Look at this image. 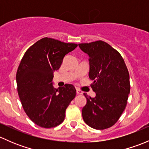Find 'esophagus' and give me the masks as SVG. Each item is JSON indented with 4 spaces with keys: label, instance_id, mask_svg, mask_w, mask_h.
I'll return each mask as SVG.
<instances>
[{
    "label": "esophagus",
    "instance_id": "esophagus-1",
    "mask_svg": "<svg viewBox=\"0 0 149 149\" xmlns=\"http://www.w3.org/2000/svg\"><path fill=\"white\" fill-rule=\"evenodd\" d=\"M83 91H81V90L78 89V88H76V94H83Z\"/></svg>",
    "mask_w": 149,
    "mask_h": 149
}]
</instances>
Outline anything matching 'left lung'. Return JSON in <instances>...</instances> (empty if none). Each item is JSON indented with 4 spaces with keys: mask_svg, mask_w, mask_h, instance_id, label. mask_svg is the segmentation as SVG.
<instances>
[{
    "mask_svg": "<svg viewBox=\"0 0 149 149\" xmlns=\"http://www.w3.org/2000/svg\"><path fill=\"white\" fill-rule=\"evenodd\" d=\"M88 55L89 79L96 97L86 93V104L82 109L84 122L97 130L109 128L120 118L130 94V76L118 51L102 40L79 44Z\"/></svg>",
    "mask_w": 149,
    "mask_h": 149,
    "instance_id": "left-lung-1",
    "label": "left lung"
}]
</instances>
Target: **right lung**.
<instances>
[{"label":"right lung","instance_id":"obj_1","mask_svg":"<svg viewBox=\"0 0 149 149\" xmlns=\"http://www.w3.org/2000/svg\"><path fill=\"white\" fill-rule=\"evenodd\" d=\"M77 46L45 37L30 47L21 61L16 72L18 94L27 116L40 127L51 128L61 124L76 97L73 85L66 84L56 89L52 81L65 55Z\"/></svg>","mask_w":149,"mask_h":149}]
</instances>
